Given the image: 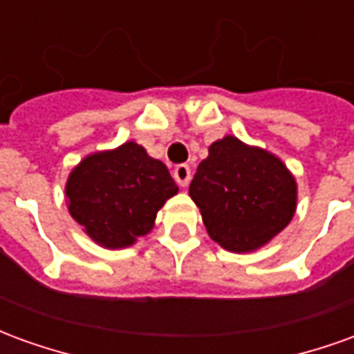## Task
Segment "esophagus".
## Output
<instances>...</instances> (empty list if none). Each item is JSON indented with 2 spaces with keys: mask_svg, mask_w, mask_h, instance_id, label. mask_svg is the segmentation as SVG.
Masks as SVG:
<instances>
[{
  "mask_svg": "<svg viewBox=\"0 0 354 354\" xmlns=\"http://www.w3.org/2000/svg\"><path fill=\"white\" fill-rule=\"evenodd\" d=\"M172 176H174V180H176L178 185L185 187V185L189 184V178H192V170H189V167H187V165H178L176 169L172 170Z\"/></svg>",
  "mask_w": 354,
  "mask_h": 354,
  "instance_id": "1",
  "label": "esophagus"
}]
</instances>
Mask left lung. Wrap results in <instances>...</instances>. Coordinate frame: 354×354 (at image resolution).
Masks as SVG:
<instances>
[{
    "instance_id": "obj_1",
    "label": "left lung",
    "mask_w": 354,
    "mask_h": 354,
    "mask_svg": "<svg viewBox=\"0 0 354 354\" xmlns=\"http://www.w3.org/2000/svg\"><path fill=\"white\" fill-rule=\"evenodd\" d=\"M189 197L208 237L223 250L246 254L271 243L292 222L297 184L281 157L227 134L210 144Z\"/></svg>"
}]
</instances>
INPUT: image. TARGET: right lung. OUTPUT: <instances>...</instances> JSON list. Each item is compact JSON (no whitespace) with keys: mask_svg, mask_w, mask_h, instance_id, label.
<instances>
[{"mask_svg":"<svg viewBox=\"0 0 354 354\" xmlns=\"http://www.w3.org/2000/svg\"><path fill=\"white\" fill-rule=\"evenodd\" d=\"M64 193L70 214L88 237L102 248L121 250L153 230L178 185L165 162L129 140L85 155L68 174Z\"/></svg>","mask_w":354,"mask_h":354,"instance_id":"right-lung-1","label":"right lung"}]
</instances>
